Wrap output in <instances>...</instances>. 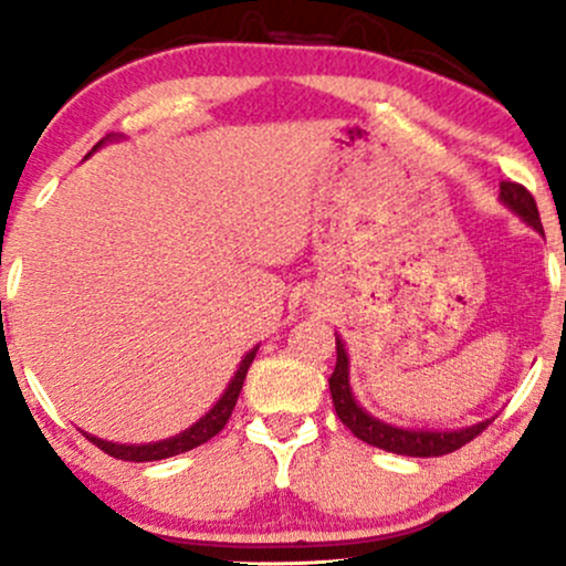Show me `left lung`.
Wrapping results in <instances>:
<instances>
[{
    "label": "left lung",
    "mask_w": 566,
    "mask_h": 566,
    "mask_svg": "<svg viewBox=\"0 0 566 566\" xmlns=\"http://www.w3.org/2000/svg\"><path fill=\"white\" fill-rule=\"evenodd\" d=\"M500 201L524 220V223L532 226L537 233H543L541 212H537L535 199L524 186L518 184H500ZM335 348H337V361L335 373L329 375V394H333V405L340 423L354 433L356 439L367 441V444L380 447L386 452L396 454H409V458H439V454L460 450L463 444H469L473 437L484 431L486 426L495 418L482 420V423H473L465 428H454V431H433V428H401L394 423H386V420L369 415L365 407L356 401L354 391H350V378H348V350L343 346L340 335L335 333Z\"/></svg>",
    "instance_id": "8db88e82"
}]
</instances>
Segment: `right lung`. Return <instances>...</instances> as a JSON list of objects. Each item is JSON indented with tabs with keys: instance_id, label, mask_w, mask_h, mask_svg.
Returning a JSON list of instances; mask_svg holds the SVG:
<instances>
[{
	"instance_id": "obj_1",
	"label": "right lung",
	"mask_w": 566,
	"mask_h": 566,
	"mask_svg": "<svg viewBox=\"0 0 566 566\" xmlns=\"http://www.w3.org/2000/svg\"><path fill=\"white\" fill-rule=\"evenodd\" d=\"M106 140H114V138H112V135H108ZM106 140L97 143L95 148H101ZM95 148H93V151H95ZM87 157H90V154H87ZM255 354H258V346L252 348V350H247L244 359L239 361L237 373H233L231 382H229V386H226L223 396H220L216 405H212L205 415H201L197 423L188 426L186 431L175 433V437H170V439L148 441V444H119V441L97 439V437H93V433H84V437L93 441L95 447H101V450L106 452V454H112V458L129 460V463H148V460H165V458H172V454L193 450V447H199V444H205V441H210L212 437H216V433L223 431L226 423H229L233 407H237L239 394H242L247 369H250L252 359H255Z\"/></svg>"
}]
</instances>
